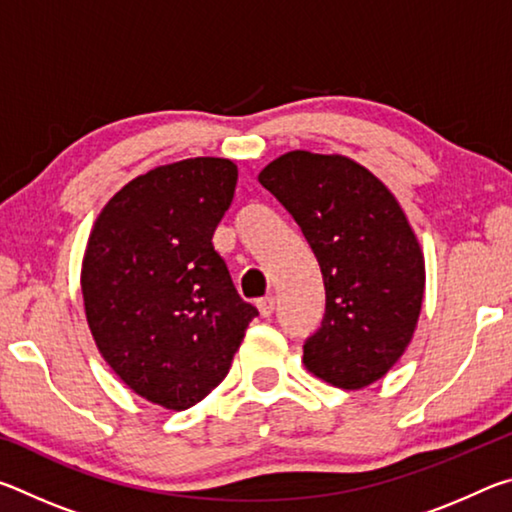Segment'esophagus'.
Segmentation results:
<instances>
[{
  "mask_svg": "<svg viewBox=\"0 0 512 512\" xmlns=\"http://www.w3.org/2000/svg\"><path fill=\"white\" fill-rule=\"evenodd\" d=\"M257 307H259V314L268 318L275 311V298L273 296H266L262 300H257Z\"/></svg>",
  "mask_w": 512,
  "mask_h": 512,
  "instance_id": "obj_1",
  "label": "esophagus"
}]
</instances>
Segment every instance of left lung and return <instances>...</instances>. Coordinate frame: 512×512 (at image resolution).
I'll return each mask as SVG.
<instances>
[{
    "mask_svg": "<svg viewBox=\"0 0 512 512\" xmlns=\"http://www.w3.org/2000/svg\"><path fill=\"white\" fill-rule=\"evenodd\" d=\"M320 264L325 316L302 345L305 366L357 391L393 368L424 296V257L400 203L343 155L291 151L259 173Z\"/></svg>",
    "mask_w": 512,
    "mask_h": 512,
    "instance_id": "obj_1",
    "label": "left lung"
}]
</instances>
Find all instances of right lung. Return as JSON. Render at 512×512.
Instances as JSON below:
<instances>
[{"instance_id": "obj_1", "label": "right lung", "mask_w": 512, "mask_h": 512, "mask_svg": "<svg viewBox=\"0 0 512 512\" xmlns=\"http://www.w3.org/2000/svg\"><path fill=\"white\" fill-rule=\"evenodd\" d=\"M235 185L230 160L164 164L110 198L85 250L81 289L97 348L128 388L164 409L210 395L259 316L212 244Z\"/></svg>"}]
</instances>
